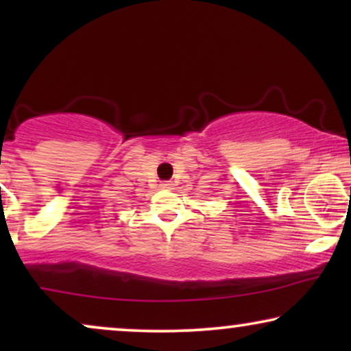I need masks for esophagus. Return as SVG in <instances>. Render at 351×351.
<instances>
[{"instance_id": "34e87169", "label": "esophagus", "mask_w": 351, "mask_h": 351, "mask_svg": "<svg viewBox=\"0 0 351 351\" xmlns=\"http://www.w3.org/2000/svg\"><path fill=\"white\" fill-rule=\"evenodd\" d=\"M160 186L161 189H167V190H172V186H174V184H172L171 180H167V182H162V184H160Z\"/></svg>"}]
</instances>
